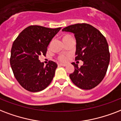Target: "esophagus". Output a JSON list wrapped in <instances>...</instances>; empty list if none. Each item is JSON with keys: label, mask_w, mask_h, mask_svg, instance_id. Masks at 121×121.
I'll list each match as a JSON object with an SVG mask.
<instances>
[{"label": "esophagus", "mask_w": 121, "mask_h": 121, "mask_svg": "<svg viewBox=\"0 0 121 121\" xmlns=\"http://www.w3.org/2000/svg\"><path fill=\"white\" fill-rule=\"evenodd\" d=\"M59 65H61V66H66V65H67V64H62V63H60V64H59Z\"/></svg>", "instance_id": "34e87169"}]
</instances>
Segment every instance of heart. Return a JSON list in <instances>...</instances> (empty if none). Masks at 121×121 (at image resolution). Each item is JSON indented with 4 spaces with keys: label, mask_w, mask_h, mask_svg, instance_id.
<instances>
[{
    "label": "heart",
    "mask_w": 121,
    "mask_h": 121,
    "mask_svg": "<svg viewBox=\"0 0 121 121\" xmlns=\"http://www.w3.org/2000/svg\"><path fill=\"white\" fill-rule=\"evenodd\" d=\"M59 60L61 62H65L67 60V57L65 55H60V56H59V57H58Z\"/></svg>",
    "instance_id": "b5f03b06"
}]
</instances>
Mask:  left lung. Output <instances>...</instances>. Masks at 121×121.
Wrapping results in <instances>:
<instances>
[{
    "instance_id": "8db88e82",
    "label": "left lung",
    "mask_w": 121,
    "mask_h": 121,
    "mask_svg": "<svg viewBox=\"0 0 121 121\" xmlns=\"http://www.w3.org/2000/svg\"><path fill=\"white\" fill-rule=\"evenodd\" d=\"M62 31L74 33L76 40L75 60L83 61L80 67L72 63L74 71L69 78L79 88H93L104 78L110 62L106 38L100 31L86 23L70 25Z\"/></svg>"
}]
</instances>
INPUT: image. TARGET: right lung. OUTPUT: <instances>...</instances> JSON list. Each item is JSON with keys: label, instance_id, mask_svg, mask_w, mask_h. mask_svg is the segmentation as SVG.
Wrapping results in <instances>:
<instances>
[{"label": "right lung", "instance_id": "right-lung-1", "mask_svg": "<svg viewBox=\"0 0 121 121\" xmlns=\"http://www.w3.org/2000/svg\"><path fill=\"white\" fill-rule=\"evenodd\" d=\"M60 29L30 26L13 42L10 64L16 79L25 90L38 92L52 81L57 64L49 61L45 66L39 57L45 56L50 42Z\"/></svg>", "mask_w": 121, "mask_h": 121}]
</instances>
